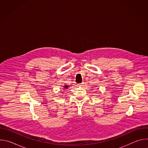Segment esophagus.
Instances as JSON below:
<instances>
[{"mask_svg":"<svg viewBox=\"0 0 148 148\" xmlns=\"http://www.w3.org/2000/svg\"><path fill=\"white\" fill-rule=\"evenodd\" d=\"M83 84H84V83H81V84H78V86H79V87H81V86H83Z\"/></svg>","mask_w":148,"mask_h":148,"instance_id":"1","label":"esophagus"}]
</instances>
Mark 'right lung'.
<instances>
[{
  "instance_id": "obj_1",
  "label": "right lung",
  "mask_w": 148,
  "mask_h": 148,
  "mask_svg": "<svg viewBox=\"0 0 148 148\" xmlns=\"http://www.w3.org/2000/svg\"><path fill=\"white\" fill-rule=\"evenodd\" d=\"M64 88H65V89H67V88H68V86H64Z\"/></svg>"
}]
</instances>
